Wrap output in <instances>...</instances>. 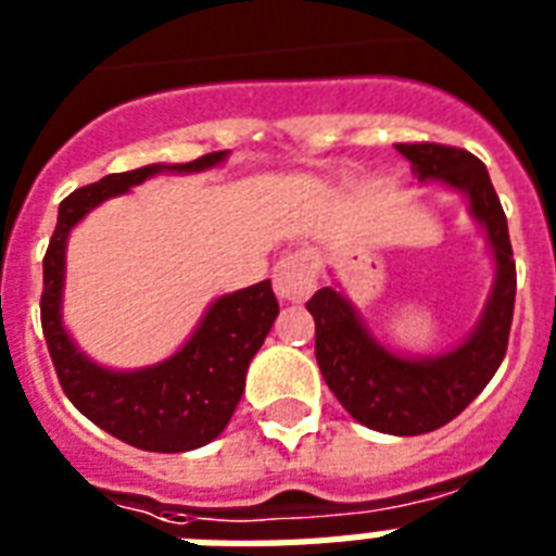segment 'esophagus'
Returning <instances> with one entry per match:
<instances>
[{
  "label": "esophagus",
  "mask_w": 556,
  "mask_h": 556,
  "mask_svg": "<svg viewBox=\"0 0 556 556\" xmlns=\"http://www.w3.org/2000/svg\"><path fill=\"white\" fill-rule=\"evenodd\" d=\"M314 286H317V270H314V262L308 253H288V256L277 262V268H274V291H277L279 300L303 303V300L312 296Z\"/></svg>",
  "instance_id": "esophagus-1"
}]
</instances>
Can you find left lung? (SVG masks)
Returning <instances> with one entry per match:
<instances>
[{"label": "left lung", "mask_w": 556, "mask_h": 556, "mask_svg": "<svg viewBox=\"0 0 556 556\" xmlns=\"http://www.w3.org/2000/svg\"><path fill=\"white\" fill-rule=\"evenodd\" d=\"M418 181L467 195L493 256V286L482 317L456 349L441 355H397L371 338L364 317L338 288H320L305 303L314 317V355L323 378L355 421L389 435H421L453 421L496 375L508 349L517 265L508 218L482 161L441 143H395Z\"/></svg>", "instance_id": "left-lung-1"}]
</instances>
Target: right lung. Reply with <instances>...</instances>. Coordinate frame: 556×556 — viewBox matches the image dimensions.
Instances as JSON below:
<instances>
[{"instance_id":"1","label":"right lung","mask_w":556,"mask_h":556,"mask_svg":"<svg viewBox=\"0 0 556 556\" xmlns=\"http://www.w3.org/2000/svg\"><path fill=\"white\" fill-rule=\"evenodd\" d=\"M230 152H210L190 164H147L115 173L63 199L42 260V334L60 387L91 424L150 453H187L222 435L242 401L244 375L277 320L279 303L270 279L222 294L210 303L176 355L141 369H106L77 349L63 326L65 248L74 225L106 199L124 195L159 173H201L218 167Z\"/></svg>"}]
</instances>
